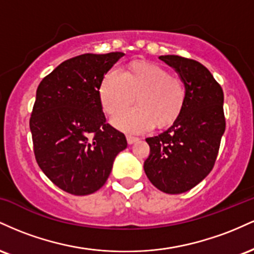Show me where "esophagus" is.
I'll use <instances>...</instances> for the list:
<instances>
[{
    "label": "esophagus",
    "instance_id": "1",
    "mask_svg": "<svg viewBox=\"0 0 254 254\" xmlns=\"http://www.w3.org/2000/svg\"><path fill=\"white\" fill-rule=\"evenodd\" d=\"M127 143L129 144H133L135 142L138 141V138H137V137H133V136H127Z\"/></svg>",
    "mask_w": 254,
    "mask_h": 254
}]
</instances>
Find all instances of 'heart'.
<instances>
[{
  "mask_svg": "<svg viewBox=\"0 0 254 254\" xmlns=\"http://www.w3.org/2000/svg\"><path fill=\"white\" fill-rule=\"evenodd\" d=\"M138 106L125 110L112 119L119 130L142 133L154 125L166 127L176 122L185 101V88L179 77L162 66L151 63H135L125 72L121 68L106 72L99 97L104 111L116 115L135 101Z\"/></svg>",
  "mask_w": 254,
  "mask_h": 254,
  "instance_id": "b5f03b06",
  "label": "heart"
}]
</instances>
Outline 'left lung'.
<instances>
[{"mask_svg":"<svg viewBox=\"0 0 254 254\" xmlns=\"http://www.w3.org/2000/svg\"><path fill=\"white\" fill-rule=\"evenodd\" d=\"M185 87V101L173 125L145 138L150 154L144 172L160 191L179 194L191 190L210 173L226 130L223 90L199 62L174 55L160 56Z\"/></svg>","mask_w":254,"mask_h":254,"instance_id":"1","label":"left lung"}]
</instances>
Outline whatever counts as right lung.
Masks as SVG:
<instances>
[{
	"instance_id": "right-lung-1",
	"label": "right lung",
	"mask_w": 254,
	"mask_h": 254,
	"mask_svg": "<svg viewBox=\"0 0 254 254\" xmlns=\"http://www.w3.org/2000/svg\"><path fill=\"white\" fill-rule=\"evenodd\" d=\"M123 52L84 54L64 61L43 78L30 119L40 170L75 196L98 191L116 156L127 147L124 133L106 123L101 81Z\"/></svg>"
}]
</instances>
